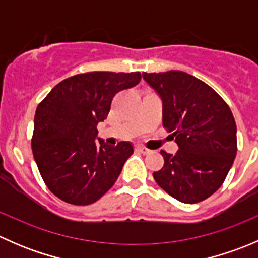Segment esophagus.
Masks as SVG:
<instances>
[{"label":"esophagus","instance_id":"obj_1","mask_svg":"<svg viewBox=\"0 0 258 258\" xmlns=\"http://www.w3.org/2000/svg\"><path fill=\"white\" fill-rule=\"evenodd\" d=\"M135 150L140 153H144V155H148V153H151V151L148 150V148H146L144 146H140V145H137L136 147H135Z\"/></svg>","mask_w":258,"mask_h":258}]
</instances>
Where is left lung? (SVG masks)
Returning a JSON list of instances; mask_svg holds the SVG:
<instances>
[{
    "mask_svg": "<svg viewBox=\"0 0 258 258\" xmlns=\"http://www.w3.org/2000/svg\"><path fill=\"white\" fill-rule=\"evenodd\" d=\"M162 100V123L179 150L161 151L165 165L153 178L184 204L204 201L225 181L237 153V128L227 103L201 80L182 71L144 72Z\"/></svg>",
    "mask_w": 258,
    "mask_h": 258,
    "instance_id": "8db88e82",
    "label": "left lung"
}]
</instances>
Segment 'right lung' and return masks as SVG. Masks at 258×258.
<instances>
[{"instance_id":"add662e5","label":"right lung","mask_w":258,"mask_h":258,"mask_svg":"<svg viewBox=\"0 0 258 258\" xmlns=\"http://www.w3.org/2000/svg\"><path fill=\"white\" fill-rule=\"evenodd\" d=\"M140 80V72L76 75L54 86L37 106L33 157L48 189L62 201L93 204L118 178L134 146L106 145L97 137V124L107 117L114 95Z\"/></svg>"}]
</instances>
